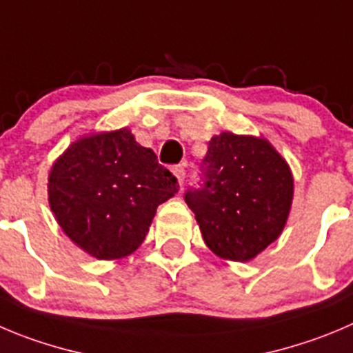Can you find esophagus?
Masks as SVG:
<instances>
[{"mask_svg":"<svg viewBox=\"0 0 353 353\" xmlns=\"http://www.w3.org/2000/svg\"><path fill=\"white\" fill-rule=\"evenodd\" d=\"M174 176L177 177V181H179V184L183 186L184 183V177H186V163H179V165H176L172 169Z\"/></svg>","mask_w":353,"mask_h":353,"instance_id":"1","label":"esophagus"}]
</instances>
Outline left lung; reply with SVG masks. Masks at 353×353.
<instances>
[{"mask_svg": "<svg viewBox=\"0 0 353 353\" xmlns=\"http://www.w3.org/2000/svg\"><path fill=\"white\" fill-rule=\"evenodd\" d=\"M210 251L249 261L284 230L292 176L270 143L223 132L209 141L199 186L184 193Z\"/></svg>", "mask_w": 353, "mask_h": 353, "instance_id": "1", "label": "left lung"}]
</instances>
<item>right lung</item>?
I'll return each instance as SVG.
<instances>
[{
  "mask_svg": "<svg viewBox=\"0 0 353 353\" xmlns=\"http://www.w3.org/2000/svg\"><path fill=\"white\" fill-rule=\"evenodd\" d=\"M179 190L170 170L127 128L83 137L52 167L48 200L72 242L97 259L143 243L157 207Z\"/></svg>",
  "mask_w": 353,
  "mask_h": 353,
  "instance_id": "right-lung-1",
  "label": "right lung"
}]
</instances>
